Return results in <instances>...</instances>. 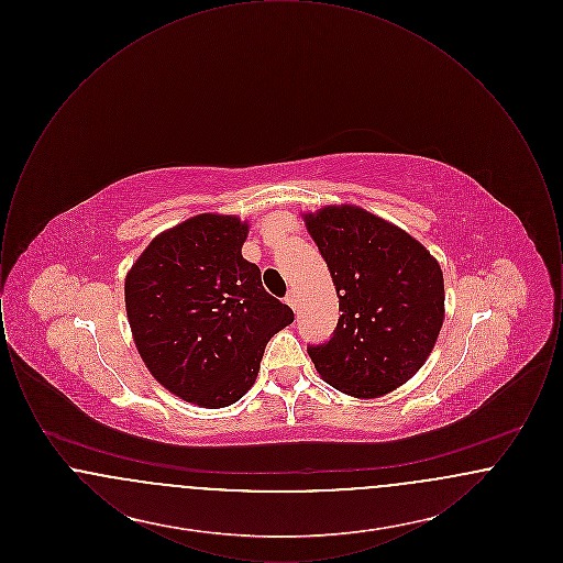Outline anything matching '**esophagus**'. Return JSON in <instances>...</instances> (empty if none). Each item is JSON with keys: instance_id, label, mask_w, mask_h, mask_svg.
I'll list each match as a JSON object with an SVG mask.
<instances>
[{"instance_id": "esophagus-1", "label": "esophagus", "mask_w": 563, "mask_h": 563, "mask_svg": "<svg viewBox=\"0 0 563 563\" xmlns=\"http://www.w3.org/2000/svg\"><path fill=\"white\" fill-rule=\"evenodd\" d=\"M285 301H287V306H291L294 310H297V306H299V295L295 294V291H289L287 297H285Z\"/></svg>"}]
</instances>
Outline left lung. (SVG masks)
<instances>
[{
  "mask_svg": "<svg viewBox=\"0 0 563 563\" xmlns=\"http://www.w3.org/2000/svg\"><path fill=\"white\" fill-rule=\"evenodd\" d=\"M331 272L342 317L329 342L308 346L327 384L358 399L382 397L416 374L443 324V274L397 225L358 207L306 214Z\"/></svg>",
  "mask_w": 563,
  "mask_h": 563,
  "instance_id": "1",
  "label": "left lung"
}]
</instances>
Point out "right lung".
Returning a JSON list of instances; mask_svg holds the SVG:
<instances>
[{"label": "right lung", "instance_id": "add662e5", "mask_svg": "<svg viewBox=\"0 0 563 563\" xmlns=\"http://www.w3.org/2000/svg\"><path fill=\"white\" fill-rule=\"evenodd\" d=\"M246 232L239 217H191L150 242L124 285L147 369L173 395L209 409L241 399L269 338L294 322L242 257Z\"/></svg>", "mask_w": 563, "mask_h": 563}]
</instances>
